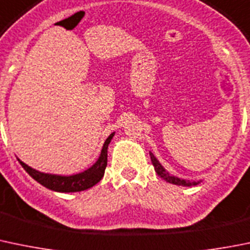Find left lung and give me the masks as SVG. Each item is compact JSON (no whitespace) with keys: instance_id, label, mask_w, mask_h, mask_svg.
Masks as SVG:
<instances>
[{"instance_id":"obj_1","label":"left lung","mask_w":250,"mask_h":250,"mask_svg":"<svg viewBox=\"0 0 250 250\" xmlns=\"http://www.w3.org/2000/svg\"><path fill=\"white\" fill-rule=\"evenodd\" d=\"M150 159H151V162H152V165H154L155 172L157 173V176H160L161 178H164L165 181L168 182V183L177 184V186H186V187H189V186H193V184H197L195 182H193V183H192V182L184 181V179H179V178H177V177L171 176L168 172L165 171L164 167L160 165V162L157 161L156 159H155V156L152 154H150Z\"/></svg>"}]
</instances>
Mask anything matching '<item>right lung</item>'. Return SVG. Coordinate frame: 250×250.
<instances>
[{
    "label": "right lung",
    "mask_w": 250,
    "mask_h": 250,
    "mask_svg": "<svg viewBox=\"0 0 250 250\" xmlns=\"http://www.w3.org/2000/svg\"><path fill=\"white\" fill-rule=\"evenodd\" d=\"M113 137V133L110 134V137L106 139L105 144H104L103 150H101L100 157L98 161L88 168L86 171L82 172V173L73 174V176H56V174H48L39 172L36 169L31 168L28 165L24 162H21V167L25 169L29 173V176L33 177L36 182L41 184V186L46 187L48 189L55 190V192H62V193H71V192H82L91 188L95 186L98 182L101 181L105 173V168L107 166V146L110 144L111 139Z\"/></svg>",
    "instance_id": "obj_1"
}]
</instances>
